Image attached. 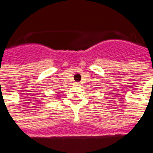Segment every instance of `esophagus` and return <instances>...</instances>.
<instances>
[{
    "label": "esophagus",
    "instance_id": "esophagus-1",
    "mask_svg": "<svg viewBox=\"0 0 153 153\" xmlns=\"http://www.w3.org/2000/svg\"><path fill=\"white\" fill-rule=\"evenodd\" d=\"M74 86H76V87H79V86H80V83H74Z\"/></svg>",
    "mask_w": 153,
    "mask_h": 153
}]
</instances>
